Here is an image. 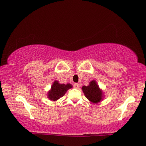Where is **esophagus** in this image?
<instances>
[{
  "label": "esophagus",
  "mask_w": 146,
  "mask_h": 146,
  "mask_svg": "<svg viewBox=\"0 0 146 146\" xmlns=\"http://www.w3.org/2000/svg\"><path fill=\"white\" fill-rule=\"evenodd\" d=\"M74 88H79V84H78V83H75L74 84Z\"/></svg>",
  "instance_id": "obj_1"
}]
</instances>
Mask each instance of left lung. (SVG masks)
Here are the masks:
<instances>
[{
    "mask_svg": "<svg viewBox=\"0 0 146 146\" xmlns=\"http://www.w3.org/2000/svg\"><path fill=\"white\" fill-rule=\"evenodd\" d=\"M82 90L86 98L92 103L97 104L103 99V92L94 80L90 82L88 86H82Z\"/></svg>",
    "mask_w": 146,
    "mask_h": 146,
    "instance_id": "8db88e82",
    "label": "left lung"
}]
</instances>
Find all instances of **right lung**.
<instances>
[{
    "instance_id": "right-lung-1",
    "label": "right lung",
    "mask_w": 146,
    "mask_h": 146,
    "mask_svg": "<svg viewBox=\"0 0 146 146\" xmlns=\"http://www.w3.org/2000/svg\"><path fill=\"white\" fill-rule=\"evenodd\" d=\"M71 84H60L58 80H55L51 86L50 90L48 92V98L52 101H56L61 97L64 96L69 88H72Z\"/></svg>"
}]
</instances>
